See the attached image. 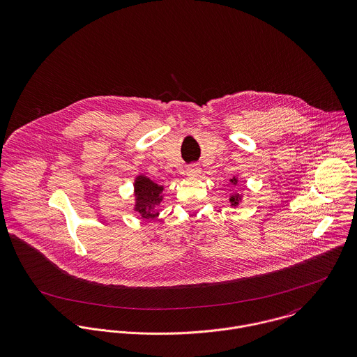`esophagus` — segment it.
I'll return each instance as SVG.
<instances>
[{"mask_svg": "<svg viewBox=\"0 0 357 357\" xmlns=\"http://www.w3.org/2000/svg\"><path fill=\"white\" fill-rule=\"evenodd\" d=\"M185 173H187V176L195 177V176H198V174L201 173V170H199V166L194 163V165H190V166H187V169H185Z\"/></svg>", "mask_w": 357, "mask_h": 357, "instance_id": "obj_1", "label": "esophagus"}]
</instances>
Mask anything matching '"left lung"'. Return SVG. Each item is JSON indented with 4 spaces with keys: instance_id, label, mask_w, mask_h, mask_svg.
<instances>
[{
    "instance_id": "8db88e82",
    "label": "left lung",
    "mask_w": 357,
    "mask_h": 357,
    "mask_svg": "<svg viewBox=\"0 0 357 357\" xmlns=\"http://www.w3.org/2000/svg\"><path fill=\"white\" fill-rule=\"evenodd\" d=\"M229 183L232 185H238V183H239L238 176H234L232 178H229ZM242 201H243V194H241L238 191L234 192L232 195H229V204H231V206H234V207H238L239 204H242Z\"/></svg>"
}]
</instances>
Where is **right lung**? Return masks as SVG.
<instances>
[{
    "instance_id": "obj_1",
    "label": "right lung",
    "mask_w": 357,
    "mask_h": 357,
    "mask_svg": "<svg viewBox=\"0 0 357 357\" xmlns=\"http://www.w3.org/2000/svg\"><path fill=\"white\" fill-rule=\"evenodd\" d=\"M165 187L156 184L149 176L140 173L133 181V210L142 220L151 221L159 215L158 207L163 201Z\"/></svg>"
}]
</instances>
